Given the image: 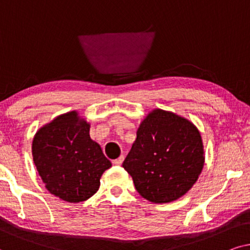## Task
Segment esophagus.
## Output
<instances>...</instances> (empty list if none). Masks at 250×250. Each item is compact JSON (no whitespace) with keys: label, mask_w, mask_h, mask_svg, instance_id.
<instances>
[{"label":"esophagus","mask_w":250,"mask_h":250,"mask_svg":"<svg viewBox=\"0 0 250 250\" xmlns=\"http://www.w3.org/2000/svg\"><path fill=\"white\" fill-rule=\"evenodd\" d=\"M123 160H125V156H123V155H120L118 159L113 160V164H114L115 166H121V165H122V162H123Z\"/></svg>","instance_id":"34e87169"}]
</instances>
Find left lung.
Segmentation results:
<instances>
[{"label":"left lung","mask_w":250,"mask_h":250,"mask_svg":"<svg viewBox=\"0 0 250 250\" xmlns=\"http://www.w3.org/2000/svg\"><path fill=\"white\" fill-rule=\"evenodd\" d=\"M204 153L201 135L191 121L156 108L139 125L122 167L143 198L166 204L183 197L198 181Z\"/></svg>","instance_id":"left-lung-1"}]
</instances>
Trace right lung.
I'll use <instances>...</instances> for the list:
<instances>
[{
    "mask_svg": "<svg viewBox=\"0 0 250 250\" xmlns=\"http://www.w3.org/2000/svg\"><path fill=\"white\" fill-rule=\"evenodd\" d=\"M90 125L72 111L39 129L33 139V161L45 188L67 202L88 200L98 191L111 161L90 138Z\"/></svg>",
    "mask_w": 250,
    "mask_h": 250,
    "instance_id": "1",
    "label": "right lung"
}]
</instances>
